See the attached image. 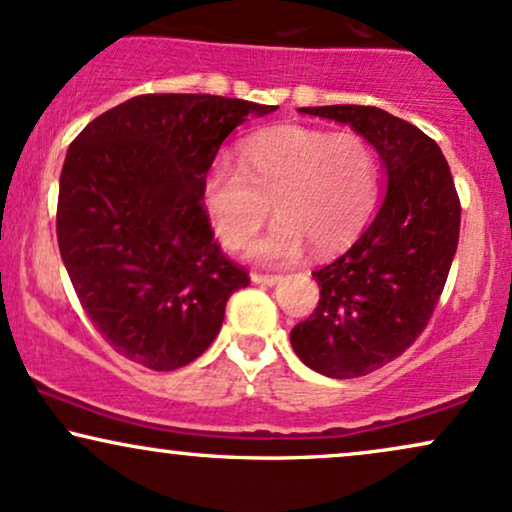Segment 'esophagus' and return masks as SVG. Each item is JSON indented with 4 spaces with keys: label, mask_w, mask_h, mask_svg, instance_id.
<instances>
[{
    "label": "esophagus",
    "mask_w": 512,
    "mask_h": 512,
    "mask_svg": "<svg viewBox=\"0 0 512 512\" xmlns=\"http://www.w3.org/2000/svg\"><path fill=\"white\" fill-rule=\"evenodd\" d=\"M280 280H282L280 275H263V273L251 275V282H256V285H263V287H275Z\"/></svg>",
    "instance_id": "obj_1"
}]
</instances>
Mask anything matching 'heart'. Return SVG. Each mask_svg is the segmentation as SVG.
Returning a JSON list of instances; mask_svg holds the SVG:
<instances>
[{
	"instance_id": "1",
	"label": "heart",
	"mask_w": 512,
	"mask_h": 512,
	"mask_svg": "<svg viewBox=\"0 0 512 512\" xmlns=\"http://www.w3.org/2000/svg\"><path fill=\"white\" fill-rule=\"evenodd\" d=\"M242 168L213 163L201 185L220 242L239 249L254 237L273 199L280 213L251 244L261 263H289L306 244L325 256L361 235L380 199V163L368 140L353 132L280 125L249 137Z\"/></svg>"
}]
</instances>
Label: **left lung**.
<instances>
[{"label": "left lung", "mask_w": 512, "mask_h": 512, "mask_svg": "<svg viewBox=\"0 0 512 512\" xmlns=\"http://www.w3.org/2000/svg\"><path fill=\"white\" fill-rule=\"evenodd\" d=\"M351 125L387 175V194L349 251L315 270L320 301L289 334L296 356L334 380L368 375L425 330L458 249L460 204L439 144L377 106H304Z\"/></svg>", "instance_id": "1"}]
</instances>
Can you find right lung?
I'll return each mask as SVG.
<instances>
[{
    "instance_id": "add662e5",
    "label": "right lung",
    "mask_w": 512,
    "mask_h": 512,
    "mask_svg": "<svg viewBox=\"0 0 512 512\" xmlns=\"http://www.w3.org/2000/svg\"><path fill=\"white\" fill-rule=\"evenodd\" d=\"M277 106L216 94H142L68 147L56 237L87 318L121 356L178 370L218 337L249 285L213 242L201 185L220 144Z\"/></svg>"
}]
</instances>
